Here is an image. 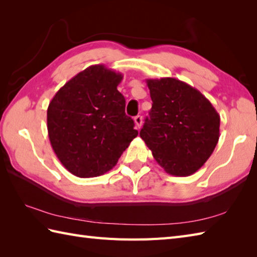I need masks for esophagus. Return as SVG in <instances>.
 <instances>
[{
    "mask_svg": "<svg viewBox=\"0 0 257 257\" xmlns=\"http://www.w3.org/2000/svg\"><path fill=\"white\" fill-rule=\"evenodd\" d=\"M135 123H136V127H137L138 129L141 127V124H143V117L140 116V114H138V116L135 117Z\"/></svg>",
    "mask_w": 257,
    "mask_h": 257,
    "instance_id": "esophagus-1",
    "label": "esophagus"
}]
</instances>
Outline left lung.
Instances as JSON below:
<instances>
[{
	"instance_id": "1",
	"label": "left lung",
	"mask_w": 257,
	"mask_h": 257,
	"mask_svg": "<svg viewBox=\"0 0 257 257\" xmlns=\"http://www.w3.org/2000/svg\"><path fill=\"white\" fill-rule=\"evenodd\" d=\"M152 107L140 132L156 161L188 177L209 159L220 138V114L205 96L176 78L147 79Z\"/></svg>"
}]
</instances>
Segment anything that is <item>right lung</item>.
Returning a JSON list of instances; mask_svg holds the SVG:
<instances>
[{"mask_svg": "<svg viewBox=\"0 0 257 257\" xmlns=\"http://www.w3.org/2000/svg\"><path fill=\"white\" fill-rule=\"evenodd\" d=\"M121 80L120 73L92 65L68 80L48 105L52 148L76 177H98L111 170L138 136L117 89Z\"/></svg>", "mask_w": 257, "mask_h": 257, "instance_id": "add662e5", "label": "right lung"}]
</instances>
